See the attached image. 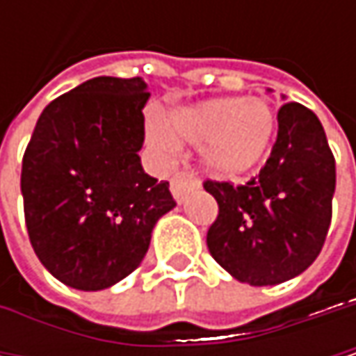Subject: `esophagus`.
I'll use <instances>...</instances> for the list:
<instances>
[{"instance_id": "34e87169", "label": "esophagus", "mask_w": 356, "mask_h": 356, "mask_svg": "<svg viewBox=\"0 0 356 356\" xmlns=\"http://www.w3.org/2000/svg\"><path fill=\"white\" fill-rule=\"evenodd\" d=\"M197 187H200V179L193 175V171H179L171 179V193L175 195L177 202H183V197Z\"/></svg>"}]
</instances>
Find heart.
Here are the masks:
<instances>
[{
	"instance_id": "obj_1",
	"label": "heart",
	"mask_w": 356,
	"mask_h": 356,
	"mask_svg": "<svg viewBox=\"0 0 356 356\" xmlns=\"http://www.w3.org/2000/svg\"><path fill=\"white\" fill-rule=\"evenodd\" d=\"M276 125V113L264 99H214L179 108L171 117V134L154 127L152 136L165 148L175 146L174 137L202 146V161L212 175L239 179L264 165Z\"/></svg>"
}]
</instances>
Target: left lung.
<instances>
[{"label":"left lung","instance_id":"obj_1","mask_svg":"<svg viewBox=\"0 0 356 356\" xmlns=\"http://www.w3.org/2000/svg\"><path fill=\"white\" fill-rule=\"evenodd\" d=\"M334 187L336 161L320 119L299 103H284L259 175L243 185L204 181L218 204L206 235L212 257L251 286L299 276L323 248Z\"/></svg>","mask_w":356,"mask_h":356}]
</instances>
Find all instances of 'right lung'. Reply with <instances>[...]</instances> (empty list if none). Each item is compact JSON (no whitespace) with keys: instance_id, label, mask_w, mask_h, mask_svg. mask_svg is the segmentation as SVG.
<instances>
[{"instance_id":"obj_1","label":"right lung","mask_w":356,"mask_h":356,"mask_svg":"<svg viewBox=\"0 0 356 356\" xmlns=\"http://www.w3.org/2000/svg\"><path fill=\"white\" fill-rule=\"evenodd\" d=\"M150 92L142 78H92L51 101L22 159L29 239L63 284L103 291L144 259L156 220L175 208L138 150Z\"/></svg>"}]
</instances>
